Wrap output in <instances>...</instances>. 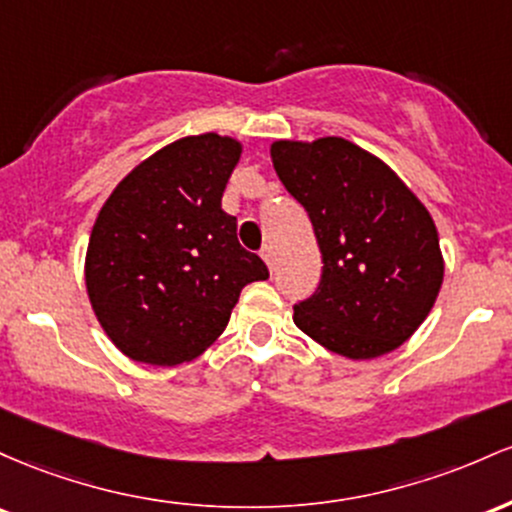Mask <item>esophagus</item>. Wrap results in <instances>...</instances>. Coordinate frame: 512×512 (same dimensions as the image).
<instances>
[{"label":"esophagus","instance_id":"obj_1","mask_svg":"<svg viewBox=\"0 0 512 512\" xmlns=\"http://www.w3.org/2000/svg\"><path fill=\"white\" fill-rule=\"evenodd\" d=\"M261 256H263V261H266V266L268 268H271V271H273V268H275V254H273V246H263V249H261Z\"/></svg>","mask_w":512,"mask_h":512}]
</instances>
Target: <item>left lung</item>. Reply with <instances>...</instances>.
<instances>
[{
  "instance_id": "8db88e82",
  "label": "left lung",
  "mask_w": 512,
  "mask_h": 512,
  "mask_svg": "<svg viewBox=\"0 0 512 512\" xmlns=\"http://www.w3.org/2000/svg\"><path fill=\"white\" fill-rule=\"evenodd\" d=\"M271 157L324 261L314 295L295 304L297 329L350 360L399 348L442 285L433 217L387 164L343 137L280 140Z\"/></svg>"
}]
</instances>
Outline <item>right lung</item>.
<instances>
[{
  "instance_id": "obj_1",
  "label": "right lung",
  "mask_w": 512,
  "mask_h": 512,
  "mask_svg": "<svg viewBox=\"0 0 512 512\" xmlns=\"http://www.w3.org/2000/svg\"><path fill=\"white\" fill-rule=\"evenodd\" d=\"M241 145L215 132L145 159L106 200L86 249L103 331L137 363L181 365L225 331L241 287L268 268L237 239L222 193Z\"/></svg>"
}]
</instances>
